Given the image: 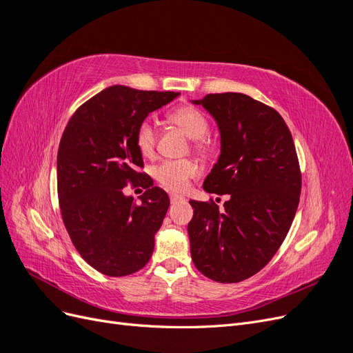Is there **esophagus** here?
Wrapping results in <instances>:
<instances>
[{"instance_id": "1", "label": "esophagus", "mask_w": 353, "mask_h": 353, "mask_svg": "<svg viewBox=\"0 0 353 353\" xmlns=\"http://www.w3.org/2000/svg\"><path fill=\"white\" fill-rule=\"evenodd\" d=\"M169 199H170V203H172V205H175V203H184L185 201V197L176 196V194H170Z\"/></svg>"}]
</instances>
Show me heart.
Listing matches in <instances>:
<instances>
[{
    "mask_svg": "<svg viewBox=\"0 0 353 353\" xmlns=\"http://www.w3.org/2000/svg\"><path fill=\"white\" fill-rule=\"evenodd\" d=\"M166 119L170 125L179 128L191 138V148L200 157H210L216 150L215 141L208 135L209 122L206 116L197 108L191 104H183L170 110L166 114ZM135 145L137 150L145 159H152L156 154L157 134L152 122L144 121L138 125L135 131ZM199 172V168L194 160L191 159H176L163 160L156 165L152 170V175L163 188L181 193Z\"/></svg>",
    "mask_w": 353,
    "mask_h": 353,
    "instance_id": "1",
    "label": "heart"
}]
</instances>
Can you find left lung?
Wrapping results in <instances>:
<instances>
[{"instance_id": "obj_1", "label": "left lung", "mask_w": 353, "mask_h": 353, "mask_svg": "<svg viewBox=\"0 0 353 353\" xmlns=\"http://www.w3.org/2000/svg\"><path fill=\"white\" fill-rule=\"evenodd\" d=\"M215 117L221 156L203 183L228 194L219 209L190 201L191 259L208 279L240 283L268 263L292 227L302 190L293 137L281 114L240 92L208 94L194 101Z\"/></svg>"}]
</instances>
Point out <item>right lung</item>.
I'll list each match as a JSON object with an SVG mask.
<instances>
[{"instance_id":"obj_1","label":"right lung","mask_w":353,"mask_h":353,"mask_svg":"<svg viewBox=\"0 0 353 353\" xmlns=\"http://www.w3.org/2000/svg\"><path fill=\"white\" fill-rule=\"evenodd\" d=\"M114 85L95 94L69 119L57 153L61 219L82 259L109 276L144 268L154 249L169 197L144 172L135 131L148 113L178 97ZM128 183L146 191L142 201L123 194Z\"/></svg>"}]
</instances>
